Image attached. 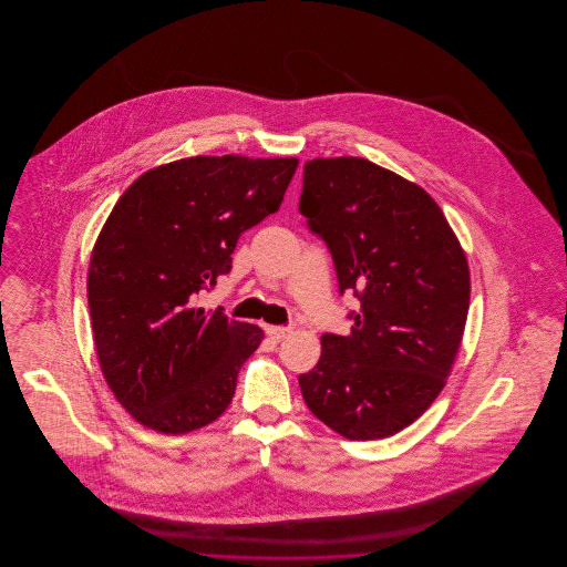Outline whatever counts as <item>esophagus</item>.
<instances>
[{
    "label": "esophagus",
    "mask_w": 567,
    "mask_h": 567,
    "mask_svg": "<svg viewBox=\"0 0 567 567\" xmlns=\"http://www.w3.org/2000/svg\"><path fill=\"white\" fill-rule=\"evenodd\" d=\"M266 333L270 336L274 342H280L293 333L291 327H280V324H266Z\"/></svg>",
    "instance_id": "obj_1"
}]
</instances>
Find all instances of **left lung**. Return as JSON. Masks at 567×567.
<instances>
[{
  "instance_id": "left-lung-1",
  "label": "left lung",
  "mask_w": 567,
  "mask_h": 567,
  "mask_svg": "<svg viewBox=\"0 0 567 567\" xmlns=\"http://www.w3.org/2000/svg\"><path fill=\"white\" fill-rule=\"evenodd\" d=\"M299 213L323 238L340 293L361 301L349 336L324 333L299 377L303 402L349 440H380L414 423L457 357L470 268L432 195L359 157L303 165Z\"/></svg>"
}]
</instances>
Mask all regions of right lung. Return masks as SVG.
Segmentation results:
<instances>
[{
    "label": "right lung",
    "mask_w": 567,
    "mask_h": 567,
    "mask_svg": "<svg viewBox=\"0 0 567 567\" xmlns=\"http://www.w3.org/2000/svg\"><path fill=\"white\" fill-rule=\"evenodd\" d=\"M297 159L189 157L144 172L93 246L86 297L114 398L144 427L189 433L216 421L257 351V324L197 308L246 229L276 213Z\"/></svg>",
    "instance_id": "right-lung-1"
}]
</instances>
